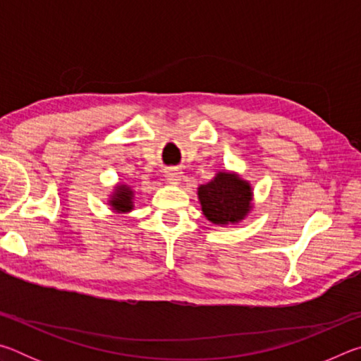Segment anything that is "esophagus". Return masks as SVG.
Wrapping results in <instances>:
<instances>
[{"label":"esophagus","instance_id":"34e87169","mask_svg":"<svg viewBox=\"0 0 361 361\" xmlns=\"http://www.w3.org/2000/svg\"><path fill=\"white\" fill-rule=\"evenodd\" d=\"M166 178L167 181L172 183V185H178L181 180V172H178V170H169L166 173Z\"/></svg>","mask_w":361,"mask_h":361}]
</instances>
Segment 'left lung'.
<instances>
[{
	"mask_svg": "<svg viewBox=\"0 0 361 361\" xmlns=\"http://www.w3.org/2000/svg\"><path fill=\"white\" fill-rule=\"evenodd\" d=\"M197 194L204 215L213 224L237 223L250 212L252 188L234 173H216L210 183L197 189Z\"/></svg>",
	"mask_w": 361,
	"mask_h": 361,
	"instance_id": "left-lung-1",
	"label": "left lung"
}]
</instances>
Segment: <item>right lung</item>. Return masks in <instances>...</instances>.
Wrapping results in <instances>:
<instances>
[{"label":"right lung","instance_id":"obj_1","mask_svg":"<svg viewBox=\"0 0 361 361\" xmlns=\"http://www.w3.org/2000/svg\"><path fill=\"white\" fill-rule=\"evenodd\" d=\"M132 197H133L132 189L129 186L121 185L116 188V192H114L113 200H111V207L118 212H130L133 207Z\"/></svg>","mask_w":361,"mask_h":361}]
</instances>
